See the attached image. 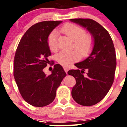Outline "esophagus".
<instances>
[{"mask_svg": "<svg viewBox=\"0 0 127 127\" xmlns=\"http://www.w3.org/2000/svg\"><path fill=\"white\" fill-rule=\"evenodd\" d=\"M64 71L66 72V74H67V71H68L69 70V67H67V66H64Z\"/></svg>", "mask_w": 127, "mask_h": 127, "instance_id": "34e87169", "label": "esophagus"}]
</instances>
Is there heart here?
Listing matches in <instances>:
<instances>
[{
    "mask_svg": "<svg viewBox=\"0 0 127 127\" xmlns=\"http://www.w3.org/2000/svg\"><path fill=\"white\" fill-rule=\"evenodd\" d=\"M61 31L74 42V47L82 56H87L93 46V39L90 35L85 34L83 28L74 24H67L61 28ZM58 33L53 31L49 34L47 39L48 47L53 52L58 50ZM79 54L75 50L61 51L56 54V60L62 66H68L71 63L78 60Z\"/></svg>",
    "mask_w": 127,
    "mask_h": 127,
    "instance_id": "1",
    "label": "heart"
}]
</instances>
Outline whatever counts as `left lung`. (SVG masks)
Wrapping results in <instances>:
<instances>
[{"label": "left lung", "mask_w": 127, "mask_h": 127, "mask_svg": "<svg viewBox=\"0 0 127 127\" xmlns=\"http://www.w3.org/2000/svg\"><path fill=\"white\" fill-rule=\"evenodd\" d=\"M70 21L86 28L93 38V47L85 60L75 63L79 69L67 72L76 84L71 94L76 103L82 106H93L107 95L114 82L116 68V55L113 42L106 29L91 19H71ZM86 69L87 76L83 74Z\"/></svg>", "instance_id": "8db88e82"}]
</instances>
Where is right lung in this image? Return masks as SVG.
Here are the masks:
<instances>
[{
    "mask_svg": "<svg viewBox=\"0 0 127 127\" xmlns=\"http://www.w3.org/2000/svg\"><path fill=\"white\" fill-rule=\"evenodd\" d=\"M62 21H45L28 29L15 53L13 74L23 98L29 104L43 107L52 103L56 90L66 75L62 66H54L47 76L43 69L51 55L47 39L52 31Z\"/></svg>",
    "mask_w": 127,
    "mask_h": 127,
    "instance_id": "1",
    "label": "right lung"
}]
</instances>
